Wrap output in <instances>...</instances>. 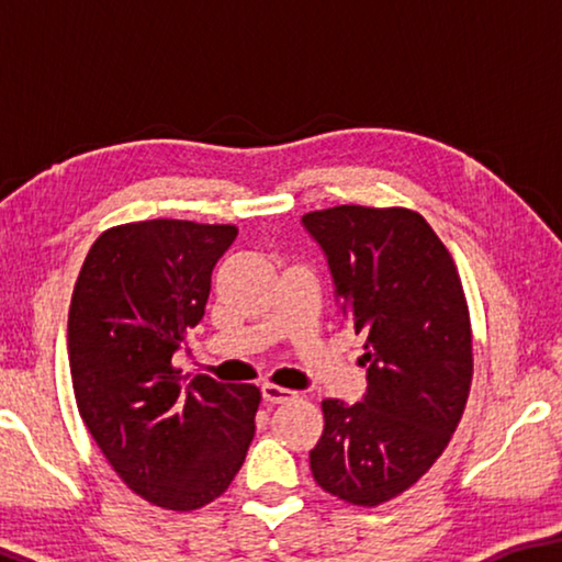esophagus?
<instances>
[{
  "label": "esophagus",
  "mask_w": 562,
  "mask_h": 562,
  "mask_svg": "<svg viewBox=\"0 0 562 562\" xmlns=\"http://www.w3.org/2000/svg\"><path fill=\"white\" fill-rule=\"evenodd\" d=\"M262 396H265V402H270V404H284V402H292L294 392L292 389H284V386L268 382V384H262Z\"/></svg>",
  "instance_id": "1"
}]
</instances>
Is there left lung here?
Here are the masks:
<instances>
[{"label": "left lung", "mask_w": 562, "mask_h": 562, "mask_svg": "<svg viewBox=\"0 0 562 562\" xmlns=\"http://www.w3.org/2000/svg\"><path fill=\"white\" fill-rule=\"evenodd\" d=\"M327 255L341 315L364 335V402L325 398L315 481L351 506L412 488L449 446L473 379L469 302L449 247L408 207L302 215Z\"/></svg>", "instance_id": "1"}]
</instances>
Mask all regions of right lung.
<instances>
[{"instance_id": "1", "label": "right lung", "mask_w": 562, "mask_h": 562, "mask_svg": "<svg viewBox=\"0 0 562 562\" xmlns=\"http://www.w3.org/2000/svg\"><path fill=\"white\" fill-rule=\"evenodd\" d=\"M235 225L126 223L91 245L69 307L79 414L121 481L158 508L221 498L250 449L260 389L170 364L205 312L215 262Z\"/></svg>"}]
</instances>
